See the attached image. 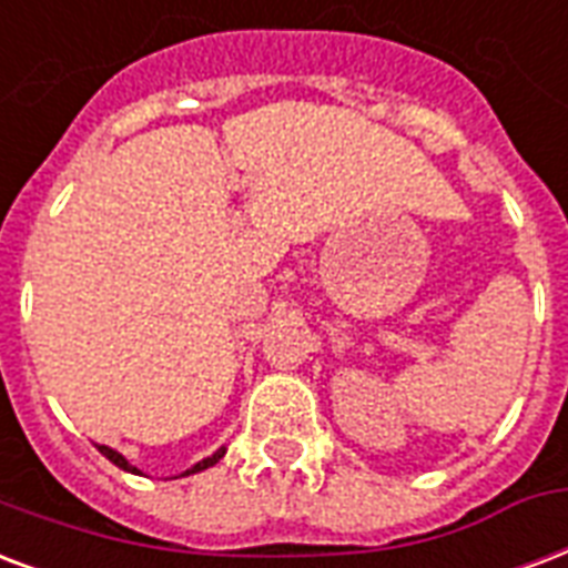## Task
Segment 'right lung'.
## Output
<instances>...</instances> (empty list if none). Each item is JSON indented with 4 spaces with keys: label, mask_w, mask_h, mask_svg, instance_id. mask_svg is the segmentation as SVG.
I'll return each instance as SVG.
<instances>
[{
    "label": "right lung",
    "mask_w": 568,
    "mask_h": 568,
    "mask_svg": "<svg viewBox=\"0 0 568 568\" xmlns=\"http://www.w3.org/2000/svg\"><path fill=\"white\" fill-rule=\"evenodd\" d=\"M98 449H101V456H106L112 462V465L115 467H121V470H128V474H140V470H136V467L130 465L128 458L121 456V453H115V449L112 447H103V444H98ZM226 456V447H220L214 453V456H207V458H202V462H196V465L190 467V470H184V474L181 476H190V474H199V470H205V467H214L216 462H220V458Z\"/></svg>",
    "instance_id": "right-lung-1"
}]
</instances>
